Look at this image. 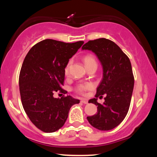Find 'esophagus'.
Returning <instances> with one entry per match:
<instances>
[{"mask_svg": "<svg viewBox=\"0 0 157 157\" xmlns=\"http://www.w3.org/2000/svg\"><path fill=\"white\" fill-rule=\"evenodd\" d=\"M81 102H82V103H84V104H87V103H88V100H87V99H84V98H83V99H82Z\"/></svg>", "mask_w": 157, "mask_h": 157, "instance_id": "1", "label": "esophagus"}]
</instances>
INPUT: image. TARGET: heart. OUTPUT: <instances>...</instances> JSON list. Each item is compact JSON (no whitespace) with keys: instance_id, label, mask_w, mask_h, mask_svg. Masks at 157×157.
Returning <instances> with one entry per match:
<instances>
[{"instance_id":"b5f03b06","label":"heart","mask_w":157,"mask_h":157,"mask_svg":"<svg viewBox=\"0 0 157 157\" xmlns=\"http://www.w3.org/2000/svg\"><path fill=\"white\" fill-rule=\"evenodd\" d=\"M83 61L84 62V64H85V66H86V68L89 67V66H93V65L97 66L96 61H95V58L91 55H86V56H84L83 58ZM70 64H71V62L68 63V64L66 65V68L64 69V73L66 75H68ZM93 88H94V84H93L92 83H90V82H86V83L78 84V86H76L75 91L80 94H84L85 92H86V91L91 90Z\"/></svg>"}]
</instances>
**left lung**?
Returning <instances> with one entry per match:
<instances>
[{
  "label": "left lung",
  "instance_id": "left-lung-1",
  "mask_svg": "<svg viewBox=\"0 0 157 157\" xmlns=\"http://www.w3.org/2000/svg\"><path fill=\"white\" fill-rule=\"evenodd\" d=\"M82 49L95 53L102 67V79L95 98L89 100L98 106V112L87 117V120L101 131L113 129L125 118L131 102L134 84L131 62L118 45L105 38L89 41ZM102 94L106 97L101 105L97 98Z\"/></svg>",
  "mask_w": 157,
  "mask_h": 157
}]
</instances>
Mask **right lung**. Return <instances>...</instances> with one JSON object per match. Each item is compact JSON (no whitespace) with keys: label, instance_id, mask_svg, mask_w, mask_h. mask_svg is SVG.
<instances>
[{"label":"right lung","instance_id":"1","mask_svg":"<svg viewBox=\"0 0 157 157\" xmlns=\"http://www.w3.org/2000/svg\"><path fill=\"white\" fill-rule=\"evenodd\" d=\"M83 44L45 39L34 45L25 57L19 75L21 102L32 123L41 131L51 133L59 129L71 107L79 102L70 95L56 98L53 94H67L62 89L64 69Z\"/></svg>","mask_w":157,"mask_h":157}]
</instances>
